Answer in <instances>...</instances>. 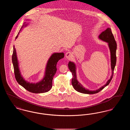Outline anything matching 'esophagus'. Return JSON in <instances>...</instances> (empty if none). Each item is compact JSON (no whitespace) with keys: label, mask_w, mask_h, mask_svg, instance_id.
Masks as SVG:
<instances>
[{"label":"esophagus","mask_w":130,"mask_h":130,"mask_svg":"<svg viewBox=\"0 0 130 130\" xmlns=\"http://www.w3.org/2000/svg\"><path fill=\"white\" fill-rule=\"evenodd\" d=\"M65 56H66V57L67 58L70 59V58H71L72 57L73 55H72V53H71L70 52H67V53H66Z\"/></svg>","instance_id":"34e87169"}]
</instances>
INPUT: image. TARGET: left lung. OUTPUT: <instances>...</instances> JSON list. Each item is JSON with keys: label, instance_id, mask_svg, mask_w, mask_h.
<instances>
[{"label": "left lung", "instance_id": "1", "mask_svg": "<svg viewBox=\"0 0 130 130\" xmlns=\"http://www.w3.org/2000/svg\"><path fill=\"white\" fill-rule=\"evenodd\" d=\"M99 38L100 39L108 43V45L110 48L111 52V71L112 74L110 77V79H109L105 85L101 87L98 90L95 91H89V90L85 89L84 87L76 79V67L75 65L73 62H70L68 63V67L70 71L71 72L73 78L72 80V84L74 89L81 93H86V94H94L99 93L100 91L103 90L105 87L107 86L110 83L111 79L113 77V72L115 68L117 62V56H116V51L117 48V45L116 41L115 40V37L111 32V29L109 28H107L106 30L102 31L100 35H99Z\"/></svg>", "mask_w": 130, "mask_h": 130}]
</instances>
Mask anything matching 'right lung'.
<instances>
[{"mask_svg":"<svg viewBox=\"0 0 130 130\" xmlns=\"http://www.w3.org/2000/svg\"><path fill=\"white\" fill-rule=\"evenodd\" d=\"M25 23H24V24L21 27L20 31L21 30L23 27L27 26L26 24H25ZM19 33V32L15 38H17L18 37ZM64 56V55L63 53L53 54L50 57L47 62L45 74L43 79L37 83H30L27 81H26L20 74V72L19 69V63L17 58L16 51L14 46H13L12 62L14 69L15 78L19 84H20L30 92L36 93L47 92L50 90L52 87V80L57 70V63L59 60L63 58Z\"/></svg>","mask_w":130,"mask_h":130,"instance_id":"obj_1","label":"right lung"}]
</instances>
